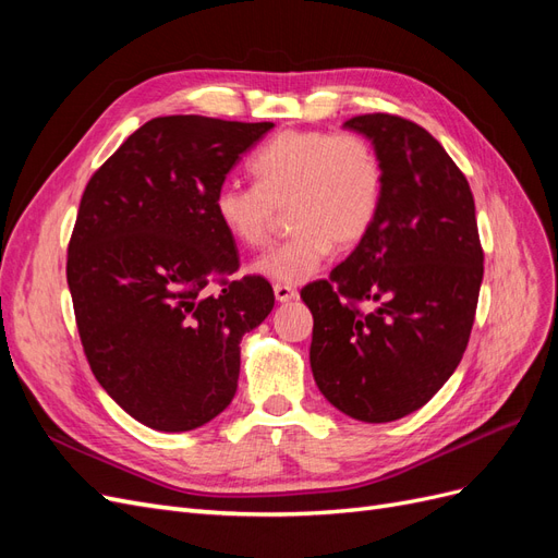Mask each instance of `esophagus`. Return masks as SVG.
Returning a JSON list of instances; mask_svg holds the SVG:
<instances>
[{
    "label": "esophagus",
    "instance_id": "34e87169",
    "mask_svg": "<svg viewBox=\"0 0 558 558\" xmlns=\"http://www.w3.org/2000/svg\"><path fill=\"white\" fill-rule=\"evenodd\" d=\"M275 298L279 302H289V300L298 298V291L293 289V286H289V283H275Z\"/></svg>",
    "mask_w": 558,
    "mask_h": 558
}]
</instances>
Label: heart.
<instances>
[{
    "mask_svg": "<svg viewBox=\"0 0 558 558\" xmlns=\"http://www.w3.org/2000/svg\"><path fill=\"white\" fill-rule=\"evenodd\" d=\"M248 170L256 185H218L214 214L234 242L263 248L286 209L291 238L253 263L272 281L312 279L332 246H359L377 221L384 170L363 134L283 130L251 158Z\"/></svg>",
    "mask_w": 558,
    "mask_h": 558,
    "instance_id": "b5f03b06",
    "label": "heart"
}]
</instances>
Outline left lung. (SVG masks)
Here are the masks:
<instances>
[{
  "label": "left lung",
  "instance_id": "left-lung-1",
  "mask_svg": "<svg viewBox=\"0 0 558 558\" xmlns=\"http://www.w3.org/2000/svg\"><path fill=\"white\" fill-rule=\"evenodd\" d=\"M344 125L375 144L381 207L351 256L300 295L318 391L351 418L386 424L424 408L459 367L484 251L470 183L428 130L393 113Z\"/></svg>",
  "mask_w": 558,
  "mask_h": 558
}]
</instances>
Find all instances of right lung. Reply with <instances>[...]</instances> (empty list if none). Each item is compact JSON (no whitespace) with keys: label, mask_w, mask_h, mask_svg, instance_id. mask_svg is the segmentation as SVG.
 Instances as JSON below:
<instances>
[{"label":"right lung","mask_w":558,"mask_h":558,"mask_svg":"<svg viewBox=\"0 0 558 558\" xmlns=\"http://www.w3.org/2000/svg\"><path fill=\"white\" fill-rule=\"evenodd\" d=\"M272 123L158 116L99 167L66 246V283L95 379L140 424L183 433L238 391L240 342L272 312L260 275L232 279L214 193Z\"/></svg>","instance_id":"1"}]
</instances>
